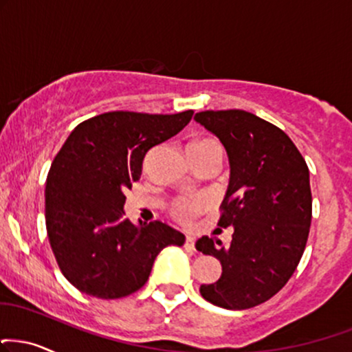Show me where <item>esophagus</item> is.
<instances>
[{"label": "esophagus", "mask_w": 352, "mask_h": 352, "mask_svg": "<svg viewBox=\"0 0 352 352\" xmlns=\"http://www.w3.org/2000/svg\"><path fill=\"white\" fill-rule=\"evenodd\" d=\"M185 248H188V249L195 248V238H193V236H187V239H185Z\"/></svg>", "instance_id": "obj_1"}]
</instances>
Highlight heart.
Wrapping results in <instances>:
<instances>
[{
	"label": "heart",
	"mask_w": 352,
	"mask_h": 352,
	"mask_svg": "<svg viewBox=\"0 0 352 352\" xmlns=\"http://www.w3.org/2000/svg\"><path fill=\"white\" fill-rule=\"evenodd\" d=\"M193 149L203 151V152H213V154L221 155V146L213 139H203V141L193 142ZM211 205V198L208 195H198L193 198H179L172 203V214L180 221H190V219L197 217L205 211Z\"/></svg>",
	"instance_id": "heart-1"
}]
</instances>
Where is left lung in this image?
I'll return each instance as SVG.
<instances>
[{"mask_svg": "<svg viewBox=\"0 0 352 352\" xmlns=\"http://www.w3.org/2000/svg\"><path fill=\"white\" fill-rule=\"evenodd\" d=\"M195 120L217 135L230 157L218 224L234 228L228 248L208 236L195 244L223 267L200 294L228 310L257 307L283 289L303 256L311 224L308 165L289 135L252 113L200 111Z\"/></svg>", "mask_w": 352, "mask_h": 352, "instance_id": "1", "label": "left lung"}]
</instances>
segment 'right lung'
<instances>
[{
  "instance_id": "1",
  "label": "right lung",
  "mask_w": 352,
  "mask_h": 352,
  "mask_svg": "<svg viewBox=\"0 0 352 352\" xmlns=\"http://www.w3.org/2000/svg\"><path fill=\"white\" fill-rule=\"evenodd\" d=\"M193 111H109L80 122L55 155L45 182V228L58 269L75 289L114 300L138 292L155 257L185 236L167 223L134 226L126 188L146 154L180 133Z\"/></svg>"
}]
</instances>
